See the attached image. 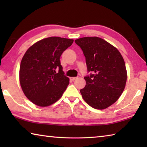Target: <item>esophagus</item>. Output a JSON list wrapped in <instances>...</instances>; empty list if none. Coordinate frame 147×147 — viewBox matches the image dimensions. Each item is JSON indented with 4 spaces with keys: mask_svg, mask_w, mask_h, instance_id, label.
<instances>
[{
    "mask_svg": "<svg viewBox=\"0 0 147 147\" xmlns=\"http://www.w3.org/2000/svg\"><path fill=\"white\" fill-rule=\"evenodd\" d=\"M77 78H78V77H71V80L74 81V80H75L76 79H77Z\"/></svg>",
    "mask_w": 147,
    "mask_h": 147,
    "instance_id": "1",
    "label": "esophagus"
}]
</instances>
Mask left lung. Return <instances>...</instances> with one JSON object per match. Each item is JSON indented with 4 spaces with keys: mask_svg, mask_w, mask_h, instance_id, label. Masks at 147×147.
Wrapping results in <instances>:
<instances>
[{
    "mask_svg": "<svg viewBox=\"0 0 147 147\" xmlns=\"http://www.w3.org/2000/svg\"><path fill=\"white\" fill-rule=\"evenodd\" d=\"M82 50L88 73L82 96L92 108H107L118 100L125 88L127 73L123 56L115 47L98 37L76 39Z\"/></svg>",
    "mask_w": 147,
    "mask_h": 147,
    "instance_id": "left-lung-1",
    "label": "left lung"
}]
</instances>
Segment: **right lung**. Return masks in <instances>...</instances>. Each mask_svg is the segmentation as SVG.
Returning a JSON list of instances; mask_svg holds the SVG:
<instances>
[{"label": "right lung", "mask_w": 147, "mask_h": 147, "mask_svg": "<svg viewBox=\"0 0 147 147\" xmlns=\"http://www.w3.org/2000/svg\"><path fill=\"white\" fill-rule=\"evenodd\" d=\"M73 43V39L51 37L34 44L24 54L20 65V84L26 97L36 105H51L67 88L69 79L63 71L60 56Z\"/></svg>", "instance_id": "obj_1"}]
</instances>
